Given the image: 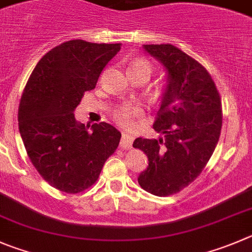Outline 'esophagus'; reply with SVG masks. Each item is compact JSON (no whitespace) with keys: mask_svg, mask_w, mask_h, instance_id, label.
Masks as SVG:
<instances>
[{"mask_svg":"<svg viewBox=\"0 0 252 252\" xmlns=\"http://www.w3.org/2000/svg\"><path fill=\"white\" fill-rule=\"evenodd\" d=\"M133 135L128 133H123L122 134V140H121V145L123 149H130L131 144H133Z\"/></svg>","mask_w":252,"mask_h":252,"instance_id":"obj_1","label":"esophagus"}]
</instances>
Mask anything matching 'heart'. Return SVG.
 <instances>
[{
    "label": "heart",
    "mask_w": 252,
    "mask_h": 252,
    "mask_svg": "<svg viewBox=\"0 0 252 252\" xmlns=\"http://www.w3.org/2000/svg\"><path fill=\"white\" fill-rule=\"evenodd\" d=\"M130 68H135V69H144L147 70L148 73H152V65L148 61L145 60H135L133 63H131ZM143 107L142 104L135 102H126L119 104L118 107L114 109V119L118 122L119 124L122 126H131L133 123L134 118H137V117H140L143 114Z\"/></svg>",
    "instance_id": "b5f03b06"
}]
</instances>
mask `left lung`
Returning a JSON list of instances; mask_svg holds the SVG:
<instances>
[{"mask_svg":"<svg viewBox=\"0 0 252 252\" xmlns=\"http://www.w3.org/2000/svg\"><path fill=\"white\" fill-rule=\"evenodd\" d=\"M143 47L165 67L168 81L153 124L163 137L133 143L149 160L138 183L150 194L168 196L194 182L211 158L221 131V98L208 70L182 49Z\"/></svg>","mask_w":252,"mask_h":252,"instance_id":"8db88e82","label":"left lung"}]
</instances>
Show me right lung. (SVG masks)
<instances>
[{
  "label": "right lung",
  "mask_w": 252,
  "mask_h": 252,
  "mask_svg": "<svg viewBox=\"0 0 252 252\" xmlns=\"http://www.w3.org/2000/svg\"><path fill=\"white\" fill-rule=\"evenodd\" d=\"M121 46L64 42L39 60L26 84L18 108L21 138L39 175L61 191L91 188L118 148V129L102 122L88 130L73 113Z\"/></svg>",
  "instance_id": "right-lung-1"
}]
</instances>
